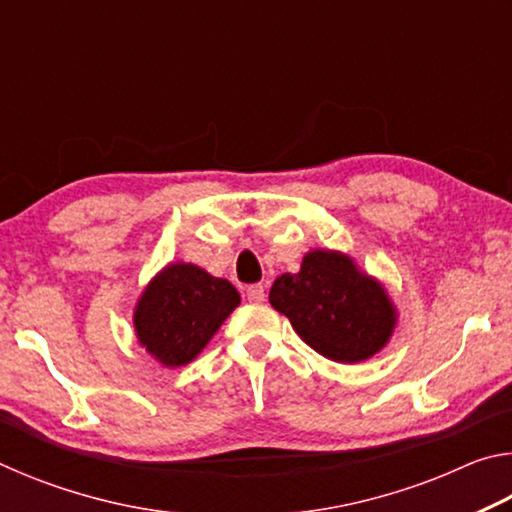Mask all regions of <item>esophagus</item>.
Listing matches in <instances>:
<instances>
[{
    "instance_id": "esophagus-1",
    "label": "esophagus",
    "mask_w": 512,
    "mask_h": 512,
    "mask_svg": "<svg viewBox=\"0 0 512 512\" xmlns=\"http://www.w3.org/2000/svg\"><path fill=\"white\" fill-rule=\"evenodd\" d=\"M246 296H248L250 302H264L266 293H264L262 284H250V287L246 289Z\"/></svg>"
}]
</instances>
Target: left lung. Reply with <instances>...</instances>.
I'll list each match as a JSON object with an SVG mask.
<instances>
[{
	"mask_svg": "<svg viewBox=\"0 0 512 512\" xmlns=\"http://www.w3.org/2000/svg\"><path fill=\"white\" fill-rule=\"evenodd\" d=\"M268 300L309 348L339 363H359L377 354L397 320L384 287L336 250H311L300 273L277 277Z\"/></svg>",
	"mask_w": 512,
	"mask_h": 512,
	"instance_id": "obj_1",
	"label": "left lung"
}]
</instances>
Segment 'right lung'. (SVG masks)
I'll use <instances>...</instances> for the list:
<instances>
[{
  "label": "right lung",
  "mask_w": 512,
  "mask_h": 512,
  "mask_svg": "<svg viewBox=\"0 0 512 512\" xmlns=\"http://www.w3.org/2000/svg\"><path fill=\"white\" fill-rule=\"evenodd\" d=\"M239 302L228 280L194 264H169L137 300V339L162 366H185L201 354Z\"/></svg>",
  "instance_id": "obj_1"
}]
</instances>
